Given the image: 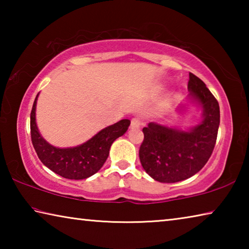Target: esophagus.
I'll return each instance as SVG.
<instances>
[{
  "label": "esophagus",
  "instance_id": "obj_1",
  "mask_svg": "<svg viewBox=\"0 0 249 249\" xmlns=\"http://www.w3.org/2000/svg\"><path fill=\"white\" fill-rule=\"evenodd\" d=\"M141 125H142V120L140 117H134V119H132V121H130V128L132 129L138 128Z\"/></svg>",
  "mask_w": 249,
  "mask_h": 249
}]
</instances>
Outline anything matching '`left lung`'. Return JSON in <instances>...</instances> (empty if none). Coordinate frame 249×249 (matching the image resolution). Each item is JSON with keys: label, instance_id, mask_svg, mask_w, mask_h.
I'll return each instance as SVG.
<instances>
[{"label": "left lung", "instance_id": "left-lung-1", "mask_svg": "<svg viewBox=\"0 0 249 249\" xmlns=\"http://www.w3.org/2000/svg\"><path fill=\"white\" fill-rule=\"evenodd\" d=\"M189 102L202 111L201 121L188 129L151 122L142 128L144 141L140 159L151 178L163 183H174L197 174L208 162L215 146L220 126V107L205 83L189 73ZM184 104L178 107L183 112Z\"/></svg>", "mask_w": 249, "mask_h": 249}]
</instances>
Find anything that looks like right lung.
<instances>
[{"label":"right lung","instance_id":"obj_1","mask_svg":"<svg viewBox=\"0 0 249 249\" xmlns=\"http://www.w3.org/2000/svg\"><path fill=\"white\" fill-rule=\"evenodd\" d=\"M38 95L39 93L34 101L31 113V135L33 146L40 161L54 174L66 179L81 180L96 174L107 161L113 142L128 129L130 121L125 119L109 125L81 145L60 148L49 144L37 127L36 105Z\"/></svg>","mask_w":249,"mask_h":249}]
</instances>
